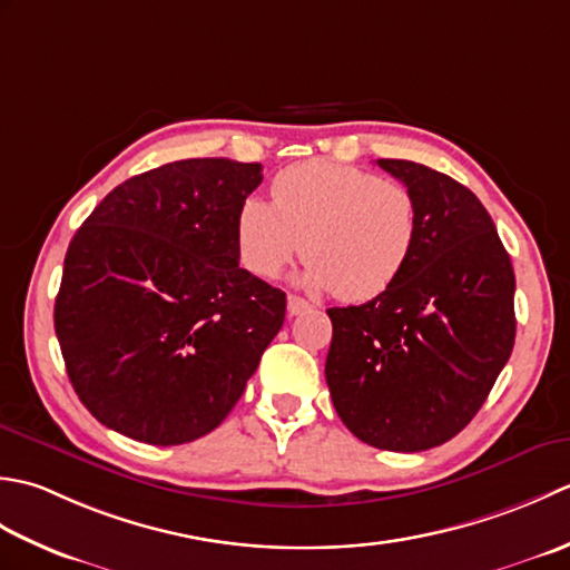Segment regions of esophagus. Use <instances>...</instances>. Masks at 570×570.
Returning <instances> with one entry per match:
<instances>
[{"label":"esophagus","mask_w":570,"mask_h":570,"mask_svg":"<svg viewBox=\"0 0 570 570\" xmlns=\"http://www.w3.org/2000/svg\"><path fill=\"white\" fill-rule=\"evenodd\" d=\"M309 309V302L297 295H287V312L289 315H302V312Z\"/></svg>","instance_id":"34e87169"}]
</instances>
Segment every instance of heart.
<instances>
[{
	"label": "heart",
	"instance_id": "b5f03b06",
	"mask_svg": "<svg viewBox=\"0 0 570 570\" xmlns=\"http://www.w3.org/2000/svg\"><path fill=\"white\" fill-rule=\"evenodd\" d=\"M271 194L273 204L248 196L236 214V250L253 275L277 277L302 250L309 287L366 302L409 268L421 220L415 196L403 184L309 159L277 174Z\"/></svg>",
	"mask_w": 570,
	"mask_h": 570
}]
</instances>
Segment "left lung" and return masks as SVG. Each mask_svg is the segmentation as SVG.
<instances>
[{
    "instance_id": "8db88e82",
    "label": "left lung",
    "mask_w": 570,
    "mask_h": 570,
    "mask_svg": "<svg viewBox=\"0 0 570 570\" xmlns=\"http://www.w3.org/2000/svg\"><path fill=\"white\" fill-rule=\"evenodd\" d=\"M415 196L409 268L364 305L330 307L324 376L350 431L379 450L448 443L490 396L514 350V268L468 187L409 159H379Z\"/></svg>"
}]
</instances>
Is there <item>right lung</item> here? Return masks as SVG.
Instances as JSON below:
<instances>
[{"label": "right lung", "mask_w": 570, "mask_h": 570, "mask_svg": "<svg viewBox=\"0 0 570 570\" xmlns=\"http://www.w3.org/2000/svg\"><path fill=\"white\" fill-rule=\"evenodd\" d=\"M258 161L179 159L122 181L76 230L53 327L80 403L149 445L212 433L285 320L238 268L236 214Z\"/></svg>", "instance_id": "right-lung-1"}]
</instances>
